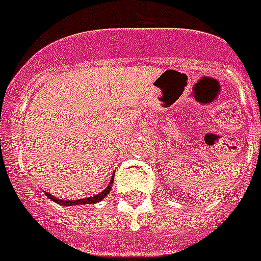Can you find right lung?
Here are the masks:
<instances>
[{
	"label": "right lung",
	"instance_id": "1",
	"mask_svg": "<svg viewBox=\"0 0 261 261\" xmlns=\"http://www.w3.org/2000/svg\"><path fill=\"white\" fill-rule=\"evenodd\" d=\"M112 184H113V178H111V184L106 187V190H103L101 194H96L95 196H91V198H84V199H76V200H62L58 199L57 196H52L51 194H48L44 191V194H47V196L51 200H54L55 203L63 204V206H71V204H88V203H98V202H101L103 198H105L106 195L109 194L112 190Z\"/></svg>",
	"mask_w": 261,
	"mask_h": 261
}]
</instances>
